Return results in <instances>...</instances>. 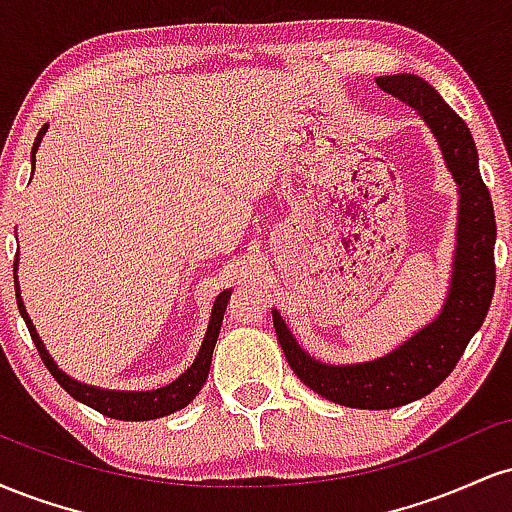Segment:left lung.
I'll use <instances>...</instances> for the list:
<instances>
[{
    "label": "left lung",
    "mask_w": 512,
    "mask_h": 512,
    "mask_svg": "<svg viewBox=\"0 0 512 512\" xmlns=\"http://www.w3.org/2000/svg\"><path fill=\"white\" fill-rule=\"evenodd\" d=\"M375 81L385 93L419 110L436 134L452 178L460 185V223L448 301L438 320L416 332L390 356L356 366H327L305 354L274 310L276 339L293 373L317 395L354 409H395L436 390L484 322L496 286V216L467 125L436 88L419 76L395 74L378 76Z\"/></svg>",
    "instance_id": "8db88e82"
}]
</instances>
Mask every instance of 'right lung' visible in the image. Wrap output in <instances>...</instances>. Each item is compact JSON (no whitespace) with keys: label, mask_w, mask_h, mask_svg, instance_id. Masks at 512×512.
<instances>
[{"label":"right lung","mask_w":512,"mask_h":512,"mask_svg":"<svg viewBox=\"0 0 512 512\" xmlns=\"http://www.w3.org/2000/svg\"><path fill=\"white\" fill-rule=\"evenodd\" d=\"M45 129H48V125H43V129L38 132V137H35L33 166H35V151H38L40 139H43ZM14 272H16V260H14ZM16 291H19V281H16ZM228 293H231V291L219 293V298L214 301V310H211L207 337H204L202 349H199L195 363H192V366L187 368L178 380H173L170 385L158 387V390H151V392H110V390H98V387L76 383V380L69 378V375H64L62 370L55 366V361H52L48 351H45V346H43V342H40L38 332H35L31 317H28L26 308H23V301H21L19 293H16V303H19V313H21L23 320H26V327H28V332H31V339H33L35 349H38L40 358H43L45 368L50 370L52 378H55L57 383H60L64 390L69 392V395H72L74 399H79V402H84L86 407L101 411L103 416H110V419L149 421V419H161V416H168V414H173V411L187 407V404H190L192 399L197 397V392L202 390V385L207 383L209 366H211V354H214V346H216V337H219V330H221L223 313H226Z\"/></svg>","instance_id":"right-lung-1"}]
</instances>
